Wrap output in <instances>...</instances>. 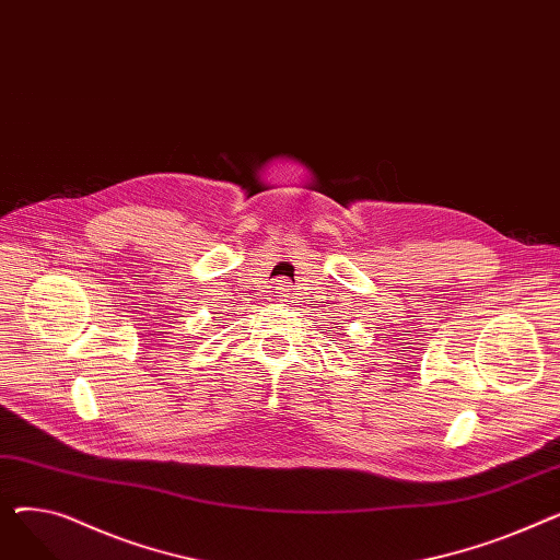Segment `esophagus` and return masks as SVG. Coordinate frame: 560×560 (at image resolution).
<instances>
[{
    "label": "esophagus",
    "mask_w": 560,
    "mask_h": 560,
    "mask_svg": "<svg viewBox=\"0 0 560 560\" xmlns=\"http://www.w3.org/2000/svg\"><path fill=\"white\" fill-rule=\"evenodd\" d=\"M272 292H275V298L283 300V298L288 295V285L281 281V283H277V285H275V290H272Z\"/></svg>",
    "instance_id": "obj_1"
}]
</instances>
